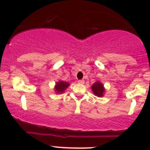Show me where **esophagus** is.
Segmentation results:
<instances>
[{
  "label": "esophagus",
  "mask_w": 150,
  "mask_h": 150,
  "mask_svg": "<svg viewBox=\"0 0 150 150\" xmlns=\"http://www.w3.org/2000/svg\"><path fill=\"white\" fill-rule=\"evenodd\" d=\"M78 83L84 84V83H85V81H84L83 80H78Z\"/></svg>",
  "instance_id": "1"
}]
</instances>
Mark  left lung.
Masks as SVG:
<instances>
[{"label":"left lung","instance_id":"1","mask_svg":"<svg viewBox=\"0 0 150 150\" xmlns=\"http://www.w3.org/2000/svg\"><path fill=\"white\" fill-rule=\"evenodd\" d=\"M92 90L94 95L97 96L99 97H103L104 95V92H105V89L104 85L101 83L100 82L97 81L96 82L94 85L92 86Z\"/></svg>","mask_w":150,"mask_h":150}]
</instances>
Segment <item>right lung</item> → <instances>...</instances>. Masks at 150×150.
Listing matches in <instances>:
<instances>
[{
	"instance_id": "obj_1",
	"label": "right lung",
	"mask_w": 150,
	"mask_h": 150,
	"mask_svg": "<svg viewBox=\"0 0 150 150\" xmlns=\"http://www.w3.org/2000/svg\"><path fill=\"white\" fill-rule=\"evenodd\" d=\"M70 85V84L67 82H63V81H59V82H56V86H55V91L56 93H63L64 91L68 88V86Z\"/></svg>"
}]
</instances>
